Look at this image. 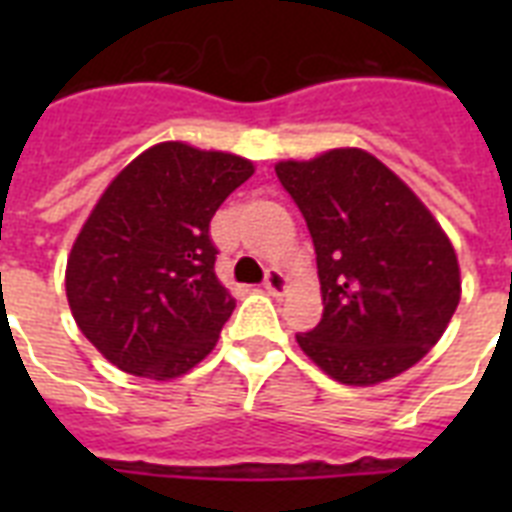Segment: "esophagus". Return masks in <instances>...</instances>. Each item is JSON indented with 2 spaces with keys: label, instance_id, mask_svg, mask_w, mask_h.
Returning a JSON list of instances; mask_svg holds the SVG:
<instances>
[{
  "label": "esophagus",
  "instance_id": "esophagus-1",
  "mask_svg": "<svg viewBox=\"0 0 512 512\" xmlns=\"http://www.w3.org/2000/svg\"><path fill=\"white\" fill-rule=\"evenodd\" d=\"M263 287L271 292V295H281L284 289H287V276L279 271V268H271V271L265 273Z\"/></svg>",
  "mask_w": 512,
  "mask_h": 512
}]
</instances>
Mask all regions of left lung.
<instances>
[{"instance_id": "1", "label": "left lung", "mask_w": 512, "mask_h": 512, "mask_svg": "<svg viewBox=\"0 0 512 512\" xmlns=\"http://www.w3.org/2000/svg\"><path fill=\"white\" fill-rule=\"evenodd\" d=\"M303 212L319 265L324 316L297 335L313 364L345 385L406 372L460 303L452 241L409 185L361 148L276 164Z\"/></svg>"}]
</instances>
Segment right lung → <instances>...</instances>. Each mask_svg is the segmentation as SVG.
Listing matches in <instances>:
<instances>
[{"mask_svg": "<svg viewBox=\"0 0 512 512\" xmlns=\"http://www.w3.org/2000/svg\"><path fill=\"white\" fill-rule=\"evenodd\" d=\"M252 162L159 143L111 180L76 236L66 295L76 327L122 372L172 380L215 348L236 300L217 281L209 223Z\"/></svg>", "mask_w": 512, "mask_h": 512, "instance_id": "right-lung-1", "label": "right lung"}]
</instances>
